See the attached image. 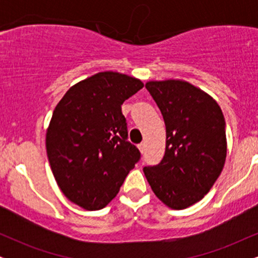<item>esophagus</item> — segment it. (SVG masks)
<instances>
[{"label": "esophagus", "mask_w": 258, "mask_h": 258, "mask_svg": "<svg viewBox=\"0 0 258 258\" xmlns=\"http://www.w3.org/2000/svg\"><path fill=\"white\" fill-rule=\"evenodd\" d=\"M138 149L141 150V153H144V152H146V143H141V144H138Z\"/></svg>", "instance_id": "1"}]
</instances>
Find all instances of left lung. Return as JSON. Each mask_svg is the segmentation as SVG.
I'll use <instances>...</instances> for the list:
<instances>
[{
    "mask_svg": "<svg viewBox=\"0 0 258 258\" xmlns=\"http://www.w3.org/2000/svg\"><path fill=\"white\" fill-rule=\"evenodd\" d=\"M166 126V149L155 166L144 167L153 191L165 205L183 210L215 184L227 155L226 121L209 94L179 80L149 81Z\"/></svg>",
    "mask_w": 258,
    "mask_h": 258,
    "instance_id": "obj_1",
    "label": "left lung"
}]
</instances>
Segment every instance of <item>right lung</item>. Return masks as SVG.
Listing matches in <instances>:
<instances>
[{
    "label": "right lung",
    "instance_id": "1",
    "mask_svg": "<svg viewBox=\"0 0 258 258\" xmlns=\"http://www.w3.org/2000/svg\"><path fill=\"white\" fill-rule=\"evenodd\" d=\"M139 80L104 72L73 86L53 111L46 148L63 194L88 211L119 193L141 152L127 141L121 105L143 88Z\"/></svg>",
    "mask_w": 258,
    "mask_h": 258
}]
</instances>
